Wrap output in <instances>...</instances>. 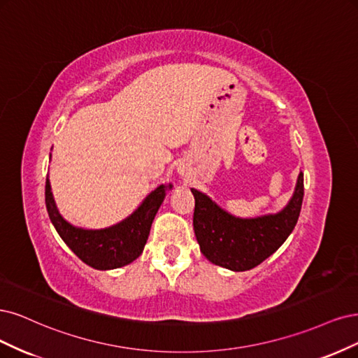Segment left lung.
Listing matches in <instances>:
<instances>
[{
    "label": "left lung",
    "mask_w": 358,
    "mask_h": 358,
    "mask_svg": "<svg viewBox=\"0 0 358 358\" xmlns=\"http://www.w3.org/2000/svg\"><path fill=\"white\" fill-rule=\"evenodd\" d=\"M194 196L193 229L201 252L217 266L234 272L256 268L290 236L301 214L303 174L284 208L273 214L242 218L223 210L208 194L190 189Z\"/></svg>",
    "instance_id": "obj_1"
}]
</instances>
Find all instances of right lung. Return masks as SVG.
<instances>
[{
    "instance_id": "1",
    "label": "right lung",
    "mask_w": 358,
    "mask_h": 358,
    "mask_svg": "<svg viewBox=\"0 0 358 358\" xmlns=\"http://www.w3.org/2000/svg\"><path fill=\"white\" fill-rule=\"evenodd\" d=\"M169 190H172L171 182L160 184L145 196L141 205L124 220L103 229H85L71 224L61 215L53 199L50 180L48 178L45 208L56 232L80 260L94 269L111 271L126 266L141 256L155 215Z\"/></svg>"
}]
</instances>
